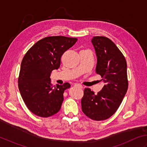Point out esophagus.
<instances>
[{
  "label": "esophagus",
  "mask_w": 147,
  "mask_h": 147,
  "mask_svg": "<svg viewBox=\"0 0 147 147\" xmlns=\"http://www.w3.org/2000/svg\"><path fill=\"white\" fill-rule=\"evenodd\" d=\"M74 86L76 87H79L80 88H82V86L81 84H75Z\"/></svg>",
  "instance_id": "obj_1"
}]
</instances>
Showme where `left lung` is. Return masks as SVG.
I'll list each match as a JSON object with an SVG mask.
<instances>
[{"label": "left lung", "instance_id": "1", "mask_svg": "<svg viewBox=\"0 0 147 147\" xmlns=\"http://www.w3.org/2000/svg\"><path fill=\"white\" fill-rule=\"evenodd\" d=\"M91 42L97 56L96 72L100 75L105 85L97 94L89 88L84 89L82 110L92 120L103 121L114 114L126 94L127 63L121 51L109 38L96 36Z\"/></svg>", "mask_w": 147, "mask_h": 147}]
</instances>
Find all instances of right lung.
<instances>
[{
  "label": "right lung",
  "instance_id": "right-lung-1",
  "mask_svg": "<svg viewBox=\"0 0 147 147\" xmlns=\"http://www.w3.org/2000/svg\"><path fill=\"white\" fill-rule=\"evenodd\" d=\"M77 38L53 36L37 42L24 56L20 67L18 88L30 111L41 117H49L60 110L65 90L69 83H51V73L60 66L61 57L72 47Z\"/></svg>",
  "mask_w": 147,
  "mask_h": 147
}]
</instances>
